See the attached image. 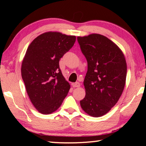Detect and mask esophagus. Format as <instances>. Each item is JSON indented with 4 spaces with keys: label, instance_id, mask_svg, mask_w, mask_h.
Wrapping results in <instances>:
<instances>
[{
    "label": "esophagus",
    "instance_id": "1",
    "mask_svg": "<svg viewBox=\"0 0 146 146\" xmlns=\"http://www.w3.org/2000/svg\"><path fill=\"white\" fill-rule=\"evenodd\" d=\"M72 86L74 88H79L80 86V82H77L72 83Z\"/></svg>",
    "mask_w": 146,
    "mask_h": 146
}]
</instances>
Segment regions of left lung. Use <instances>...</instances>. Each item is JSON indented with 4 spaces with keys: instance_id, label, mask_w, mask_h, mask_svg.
Listing matches in <instances>:
<instances>
[{
    "instance_id": "1",
    "label": "left lung",
    "mask_w": 146,
    "mask_h": 146,
    "mask_svg": "<svg viewBox=\"0 0 146 146\" xmlns=\"http://www.w3.org/2000/svg\"><path fill=\"white\" fill-rule=\"evenodd\" d=\"M86 58L88 71L82 108L93 117L105 115L117 102L124 88L127 65L124 55L112 41L99 34L77 37Z\"/></svg>"
}]
</instances>
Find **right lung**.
Segmentation results:
<instances>
[{
  "label": "right lung",
  "mask_w": 146,
  "mask_h": 146,
  "mask_svg": "<svg viewBox=\"0 0 146 146\" xmlns=\"http://www.w3.org/2000/svg\"><path fill=\"white\" fill-rule=\"evenodd\" d=\"M75 41V36L48 32L36 38L28 47L21 74L29 98L40 113L55 111L68 93L70 86L62 74L59 61Z\"/></svg>",
  "instance_id": "1"
}]
</instances>
